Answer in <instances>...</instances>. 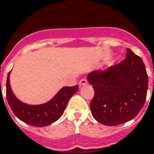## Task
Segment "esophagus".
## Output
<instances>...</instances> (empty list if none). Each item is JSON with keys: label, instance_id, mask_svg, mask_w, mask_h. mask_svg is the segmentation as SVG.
<instances>
[{"label": "esophagus", "instance_id": "esophagus-1", "mask_svg": "<svg viewBox=\"0 0 154 154\" xmlns=\"http://www.w3.org/2000/svg\"><path fill=\"white\" fill-rule=\"evenodd\" d=\"M88 84V81L85 79V78H83V79H81L79 82V85L80 86H82V85H85Z\"/></svg>", "mask_w": 154, "mask_h": 154}]
</instances>
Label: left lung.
<instances>
[{"label":"left lung","mask_w":154,"mask_h":154,"mask_svg":"<svg viewBox=\"0 0 154 154\" xmlns=\"http://www.w3.org/2000/svg\"><path fill=\"white\" fill-rule=\"evenodd\" d=\"M88 81L94 89L91 112L101 124L125 123L137 116L144 105L148 75L142 58L130 49L123 61L105 70L92 71Z\"/></svg>","instance_id":"obj_1"}]
</instances>
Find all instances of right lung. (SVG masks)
I'll use <instances>...</instances> for the list:
<instances>
[{"instance_id":"right-lung-1","label":"right lung","mask_w":154,"mask_h":154,"mask_svg":"<svg viewBox=\"0 0 154 154\" xmlns=\"http://www.w3.org/2000/svg\"><path fill=\"white\" fill-rule=\"evenodd\" d=\"M10 72L6 82V97L15 116L21 121L34 127H46L57 121L62 116L68 101L77 92L78 85L63 87L47 103L30 105L22 103L13 94L9 82Z\"/></svg>"}]
</instances>
